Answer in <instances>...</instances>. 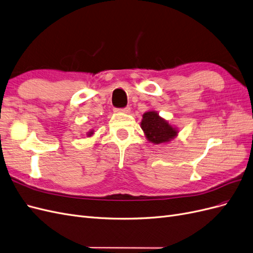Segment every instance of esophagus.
Returning a JSON list of instances; mask_svg holds the SVG:
<instances>
[{
  "label": "esophagus",
  "instance_id": "34e87169",
  "mask_svg": "<svg viewBox=\"0 0 253 253\" xmlns=\"http://www.w3.org/2000/svg\"><path fill=\"white\" fill-rule=\"evenodd\" d=\"M129 111H131V109L128 108V106H126V108H124V109H116L115 110V112H119V113H129Z\"/></svg>",
  "mask_w": 253,
  "mask_h": 253
}]
</instances>
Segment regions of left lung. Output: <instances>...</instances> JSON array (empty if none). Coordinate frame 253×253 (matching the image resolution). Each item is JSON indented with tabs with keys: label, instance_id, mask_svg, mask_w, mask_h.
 <instances>
[{
	"label": "left lung",
	"instance_id": "1",
	"mask_svg": "<svg viewBox=\"0 0 253 253\" xmlns=\"http://www.w3.org/2000/svg\"><path fill=\"white\" fill-rule=\"evenodd\" d=\"M141 128L147 138L152 143L169 142L177 136L178 129L172 126L166 119L162 118L155 111H150L142 115Z\"/></svg>",
	"mask_w": 253,
	"mask_h": 253
}]
</instances>
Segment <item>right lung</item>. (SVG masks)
<instances>
[{
	"mask_svg": "<svg viewBox=\"0 0 253 253\" xmlns=\"http://www.w3.org/2000/svg\"><path fill=\"white\" fill-rule=\"evenodd\" d=\"M87 135H88V136H91V135H93V131H90V132H88V133H87Z\"/></svg>",
	"mask_w": 253,
	"mask_h": 253,
	"instance_id": "add662e5",
	"label": "right lung"
}]
</instances>
